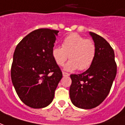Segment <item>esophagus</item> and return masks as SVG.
Instances as JSON below:
<instances>
[{
	"label": "esophagus",
	"mask_w": 125,
	"mask_h": 125,
	"mask_svg": "<svg viewBox=\"0 0 125 125\" xmlns=\"http://www.w3.org/2000/svg\"><path fill=\"white\" fill-rule=\"evenodd\" d=\"M62 75H63V76H69V74L68 73H66V72H64V71H63V72H62Z\"/></svg>",
	"instance_id": "1"
}]
</instances>
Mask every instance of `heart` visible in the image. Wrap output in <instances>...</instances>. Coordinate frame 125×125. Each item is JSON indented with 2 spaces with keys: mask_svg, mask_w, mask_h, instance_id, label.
I'll return each instance as SVG.
<instances>
[{
  "mask_svg": "<svg viewBox=\"0 0 125 125\" xmlns=\"http://www.w3.org/2000/svg\"><path fill=\"white\" fill-rule=\"evenodd\" d=\"M95 53L96 48L93 41L75 33L64 39L62 48L56 46L52 50V57L59 66H62L69 56L70 61L64 66L67 71L87 69L93 62Z\"/></svg>",
  "mask_w": 125,
  "mask_h": 125,
  "instance_id": "obj_1",
  "label": "heart"
}]
</instances>
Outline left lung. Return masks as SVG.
Listing matches in <instances>:
<instances>
[{
    "label": "left lung",
    "mask_w": 125,
    "mask_h": 125,
    "mask_svg": "<svg viewBox=\"0 0 125 125\" xmlns=\"http://www.w3.org/2000/svg\"><path fill=\"white\" fill-rule=\"evenodd\" d=\"M96 48L90 67L81 74H71L69 95L72 104L82 109H92L107 97L117 71L114 52L104 38L90 32Z\"/></svg>",
    "instance_id": "obj_1"
}]
</instances>
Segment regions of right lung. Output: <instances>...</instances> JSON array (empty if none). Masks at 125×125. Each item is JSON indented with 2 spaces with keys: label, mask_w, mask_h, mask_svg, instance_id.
<instances>
[{
  "label": "right lung",
  "mask_w": 125,
  "mask_h": 125,
  "mask_svg": "<svg viewBox=\"0 0 125 125\" xmlns=\"http://www.w3.org/2000/svg\"><path fill=\"white\" fill-rule=\"evenodd\" d=\"M59 31L39 28L22 39L15 48L11 69L13 85L28 107H47L62 73L52 55Z\"/></svg>",
  "instance_id": "right-lung-1"
}]
</instances>
